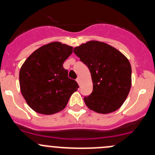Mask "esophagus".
Wrapping results in <instances>:
<instances>
[{
	"label": "esophagus",
	"instance_id": "34e87169",
	"mask_svg": "<svg viewBox=\"0 0 155 155\" xmlns=\"http://www.w3.org/2000/svg\"><path fill=\"white\" fill-rule=\"evenodd\" d=\"M76 82H78V84H80V79H79V78H77V79H76Z\"/></svg>",
	"mask_w": 155,
	"mask_h": 155
}]
</instances>
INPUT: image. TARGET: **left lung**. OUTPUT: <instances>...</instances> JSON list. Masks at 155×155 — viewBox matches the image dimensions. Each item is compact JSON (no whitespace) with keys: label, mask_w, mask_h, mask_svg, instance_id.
Segmentation results:
<instances>
[{"label":"left lung","mask_w":155,"mask_h":155,"mask_svg":"<svg viewBox=\"0 0 155 155\" xmlns=\"http://www.w3.org/2000/svg\"><path fill=\"white\" fill-rule=\"evenodd\" d=\"M88 68L93 91L84 97L87 107L98 113L115 112L125 101L131 87V66L118 50L105 43L89 41L73 48Z\"/></svg>","instance_id":"8db88e82"}]
</instances>
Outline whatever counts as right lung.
Returning <instances> with one entry per match:
<instances>
[{"label":"right lung","mask_w":155,"mask_h":155,"mask_svg":"<svg viewBox=\"0 0 155 155\" xmlns=\"http://www.w3.org/2000/svg\"><path fill=\"white\" fill-rule=\"evenodd\" d=\"M72 52V46L54 42L34 51L23 64L19 72L20 88L33 110L51 115L66 107L79 87L63 67Z\"/></svg>","instance_id":"obj_1"}]
</instances>
